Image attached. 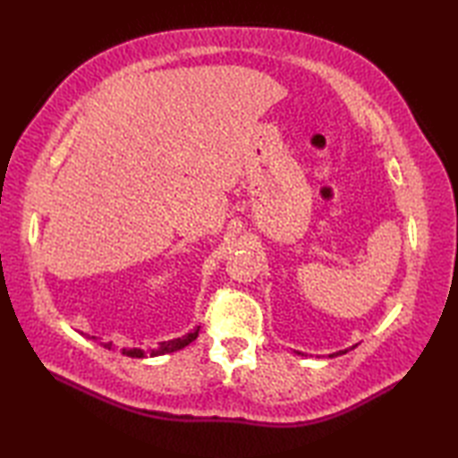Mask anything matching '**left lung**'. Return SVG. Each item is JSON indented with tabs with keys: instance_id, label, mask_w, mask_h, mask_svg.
<instances>
[{
	"instance_id": "8db88e82",
	"label": "left lung",
	"mask_w": 458,
	"mask_h": 458,
	"mask_svg": "<svg viewBox=\"0 0 458 458\" xmlns=\"http://www.w3.org/2000/svg\"><path fill=\"white\" fill-rule=\"evenodd\" d=\"M348 350H338V352H335V354H330V356H338V354H346ZM297 354H301V352H297Z\"/></svg>"
}]
</instances>
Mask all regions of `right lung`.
<instances>
[{"mask_svg":"<svg viewBox=\"0 0 458 458\" xmlns=\"http://www.w3.org/2000/svg\"><path fill=\"white\" fill-rule=\"evenodd\" d=\"M199 330H200V327H197V328H192L191 333H187L184 336H181V338H173V340H165V343H159V348H151V350H148V352H145V350H141V348H122V354H125V356H130V358H145V356H161V354H169V352H177V350H181V348H184V346H189L194 338L199 336ZM92 340H98V336H92ZM104 348H114V344L112 343H100Z\"/></svg>","mask_w":458,"mask_h":458,"instance_id":"add662e5","label":"right lung"}]
</instances>
